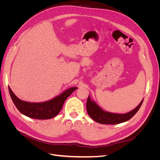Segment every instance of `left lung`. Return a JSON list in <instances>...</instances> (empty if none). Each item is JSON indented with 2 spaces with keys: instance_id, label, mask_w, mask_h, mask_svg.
Masks as SVG:
<instances>
[{
  "instance_id": "left-lung-1",
  "label": "left lung",
  "mask_w": 160,
  "mask_h": 160,
  "mask_svg": "<svg viewBox=\"0 0 160 160\" xmlns=\"http://www.w3.org/2000/svg\"><path fill=\"white\" fill-rule=\"evenodd\" d=\"M143 101V99L132 111L126 113L120 114L111 113L103 110L96 103L95 101L92 100L90 95H89L88 101H87V111L92 119H93L96 122L101 124H119L127 122L132 118L141 107Z\"/></svg>"
}]
</instances>
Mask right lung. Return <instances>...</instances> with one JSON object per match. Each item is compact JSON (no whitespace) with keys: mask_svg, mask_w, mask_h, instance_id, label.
<instances>
[{"mask_svg":"<svg viewBox=\"0 0 160 160\" xmlns=\"http://www.w3.org/2000/svg\"><path fill=\"white\" fill-rule=\"evenodd\" d=\"M72 87L52 99L41 103H31L18 99L8 87L9 93L14 105L20 112L27 117L37 119H49L59 114L67 98L76 90Z\"/></svg>","mask_w":160,"mask_h":160,"instance_id":"obj_1","label":"right lung"}]
</instances>
